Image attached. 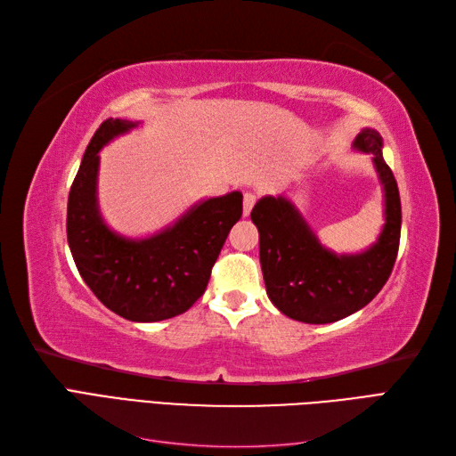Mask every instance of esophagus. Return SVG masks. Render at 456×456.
Masks as SVG:
<instances>
[{"instance_id": "obj_1", "label": "esophagus", "mask_w": 456, "mask_h": 456, "mask_svg": "<svg viewBox=\"0 0 456 456\" xmlns=\"http://www.w3.org/2000/svg\"><path fill=\"white\" fill-rule=\"evenodd\" d=\"M255 201H256V196L251 194V191H247V194L243 196V215H245V216H249Z\"/></svg>"}]
</instances>
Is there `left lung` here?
Masks as SVG:
<instances>
[{"label": "left lung", "instance_id": "obj_1", "mask_svg": "<svg viewBox=\"0 0 456 456\" xmlns=\"http://www.w3.org/2000/svg\"><path fill=\"white\" fill-rule=\"evenodd\" d=\"M382 146L380 133L370 127H363L352 142L354 150L370 156L384 198L382 230L360 253L330 251L285 196H265L253 207L268 298L291 320L314 325L338 322L367 306L388 281L402 233V201Z\"/></svg>", "mask_w": 456, "mask_h": 456}]
</instances>
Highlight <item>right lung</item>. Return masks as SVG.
Segmentation results:
<instances>
[{
    "instance_id": "obj_1",
    "label": "right lung",
    "mask_w": 456,
    "mask_h": 456,
    "mask_svg": "<svg viewBox=\"0 0 456 456\" xmlns=\"http://www.w3.org/2000/svg\"><path fill=\"white\" fill-rule=\"evenodd\" d=\"M141 121L106 119L96 129L68 196L66 233L77 272L102 305L136 323L184 314L205 293L211 268L243 213L241 191L200 200L144 238L110 228L99 205V151Z\"/></svg>"
}]
</instances>
